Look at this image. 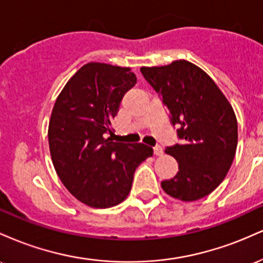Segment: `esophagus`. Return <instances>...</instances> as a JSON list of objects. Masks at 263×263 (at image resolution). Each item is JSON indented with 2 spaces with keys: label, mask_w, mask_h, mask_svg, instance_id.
Instances as JSON below:
<instances>
[{
  "label": "esophagus",
  "mask_w": 263,
  "mask_h": 263,
  "mask_svg": "<svg viewBox=\"0 0 263 263\" xmlns=\"http://www.w3.org/2000/svg\"><path fill=\"white\" fill-rule=\"evenodd\" d=\"M153 152H155V155H156L157 157L162 156V155H163V149H162V147H161V146H156L155 148H153Z\"/></svg>",
  "instance_id": "obj_1"
}]
</instances>
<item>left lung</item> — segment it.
I'll use <instances>...</instances> for the list:
<instances>
[{
  "mask_svg": "<svg viewBox=\"0 0 263 263\" xmlns=\"http://www.w3.org/2000/svg\"><path fill=\"white\" fill-rule=\"evenodd\" d=\"M141 73L162 96L182 143L168 147L179 172L161 183L168 195L194 201L209 195L230 170L237 147L234 108L215 81L188 60L142 66Z\"/></svg>",
  "mask_w": 263,
  "mask_h": 263,
  "instance_id": "obj_1",
  "label": "left lung"
}]
</instances>
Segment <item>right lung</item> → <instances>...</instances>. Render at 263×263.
I'll use <instances>...</instances> for the list:
<instances>
[{"label": "right lung", "instance_id": "obj_1", "mask_svg": "<svg viewBox=\"0 0 263 263\" xmlns=\"http://www.w3.org/2000/svg\"><path fill=\"white\" fill-rule=\"evenodd\" d=\"M136 84L128 66L90 62L57 98L48 126L52 162L59 179L83 204L105 209L129 194L136 168L153 156L143 143L114 142L112 121Z\"/></svg>", "mask_w": 263, "mask_h": 263}]
</instances>
